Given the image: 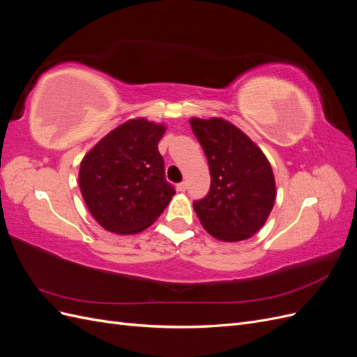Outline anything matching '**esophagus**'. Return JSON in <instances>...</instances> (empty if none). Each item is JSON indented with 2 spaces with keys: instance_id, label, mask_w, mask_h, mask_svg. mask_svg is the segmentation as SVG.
<instances>
[{
  "instance_id": "1",
  "label": "esophagus",
  "mask_w": 357,
  "mask_h": 357,
  "mask_svg": "<svg viewBox=\"0 0 357 357\" xmlns=\"http://www.w3.org/2000/svg\"><path fill=\"white\" fill-rule=\"evenodd\" d=\"M188 189V183L186 181H181V183H178L177 185V190H180V192H185Z\"/></svg>"
}]
</instances>
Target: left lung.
Masks as SVG:
<instances>
[{"mask_svg": "<svg viewBox=\"0 0 357 357\" xmlns=\"http://www.w3.org/2000/svg\"><path fill=\"white\" fill-rule=\"evenodd\" d=\"M190 126L211 176L207 195L193 202L202 226L222 241L250 238L274 207L271 165L250 138L223 119H190Z\"/></svg>", "mask_w": 357, "mask_h": 357, "instance_id": "obj_1", "label": "left lung"}]
</instances>
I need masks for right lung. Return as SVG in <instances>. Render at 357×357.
Returning <instances> with one entry per match:
<instances>
[{
    "label": "right lung",
    "instance_id": "1",
    "mask_svg": "<svg viewBox=\"0 0 357 357\" xmlns=\"http://www.w3.org/2000/svg\"><path fill=\"white\" fill-rule=\"evenodd\" d=\"M164 132V125L132 119L107 134L83 158L79 172L82 195L104 229L142 232L176 195L158 150Z\"/></svg>",
    "mask_w": 357,
    "mask_h": 357
}]
</instances>
